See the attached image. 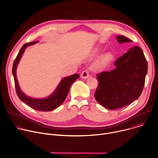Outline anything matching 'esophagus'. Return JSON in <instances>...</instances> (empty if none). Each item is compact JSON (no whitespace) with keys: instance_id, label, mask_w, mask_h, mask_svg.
<instances>
[{"instance_id":"esophagus-1","label":"esophagus","mask_w":158,"mask_h":158,"mask_svg":"<svg viewBox=\"0 0 158 158\" xmlns=\"http://www.w3.org/2000/svg\"><path fill=\"white\" fill-rule=\"evenodd\" d=\"M89 73L87 70H85V71H83L82 72V73L81 74V77L82 78V79H86L89 77Z\"/></svg>"}]
</instances>
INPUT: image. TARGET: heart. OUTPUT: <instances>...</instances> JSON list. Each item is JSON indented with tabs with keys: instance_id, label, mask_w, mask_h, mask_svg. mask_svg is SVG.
<instances>
[{
	"instance_id": "heart-1",
	"label": "heart",
	"mask_w": 158,
	"mask_h": 158,
	"mask_svg": "<svg viewBox=\"0 0 158 158\" xmlns=\"http://www.w3.org/2000/svg\"><path fill=\"white\" fill-rule=\"evenodd\" d=\"M102 51L101 48H96L93 52L92 56L95 57L100 54V52ZM113 58V56L110 52H107L105 53L104 55H102L99 59L93 65V69L96 71H101L104 69H105L106 67L109 65L111 60Z\"/></svg>"
}]
</instances>
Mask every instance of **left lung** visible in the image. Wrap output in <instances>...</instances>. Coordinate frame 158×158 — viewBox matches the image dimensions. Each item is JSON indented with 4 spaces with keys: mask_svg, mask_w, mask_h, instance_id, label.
<instances>
[{
    "mask_svg": "<svg viewBox=\"0 0 158 158\" xmlns=\"http://www.w3.org/2000/svg\"><path fill=\"white\" fill-rule=\"evenodd\" d=\"M116 39L119 44L131 42L123 35ZM114 69L97 75L98 86L96 100L108 109L122 108L139 98L143 91L148 73V63L143 50L138 46L131 48L114 62Z\"/></svg>",
    "mask_w": 158,
    "mask_h": 158,
    "instance_id": "obj_1",
    "label": "left lung"
}]
</instances>
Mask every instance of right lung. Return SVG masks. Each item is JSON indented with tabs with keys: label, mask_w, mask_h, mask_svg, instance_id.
Instances as JSON below:
<instances>
[{
	"label": "right lung",
	"mask_w": 158,
	"mask_h": 158,
	"mask_svg": "<svg viewBox=\"0 0 158 158\" xmlns=\"http://www.w3.org/2000/svg\"><path fill=\"white\" fill-rule=\"evenodd\" d=\"M37 42H38V41L25 44L20 49L14 62L12 67V74L14 78L15 87L17 94L21 101L34 109L40 111H51L56 109L64 102L67 94H68L71 84L79 77V74H73L62 79L56 89L55 91L48 98L43 99H35L26 95L21 91L16 76V69L20 59L22 55H23L26 48L29 46L36 44Z\"/></svg>",
	"instance_id": "add662e5"
}]
</instances>
